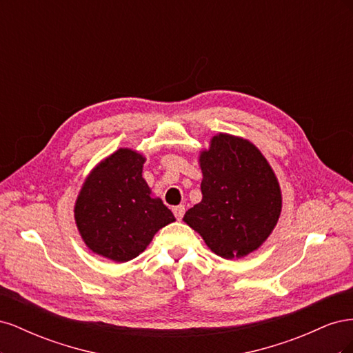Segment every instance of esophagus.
Wrapping results in <instances>:
<instances>
[{"instance_id": "obj_1", "label": "esophagus", "mask_w": 353, "mask_h": 353, "mask_svg": "<svg viewBox=\"0 0 353 353\" xmlns=\"http://www.w3.org/2000/svg\"><path fill=\"white\" fill-rule=\"evenodd\" d=\"M172 212H174L175 218H176L178 221H181V219H183V216H184V213H185V208H184L183 205H179V206H175V208L172 209Z\"/></svg>"}]
</instances>
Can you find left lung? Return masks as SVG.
<instances>
[{
  "label": "left lung",
  "instance_id": "left-lung-1",
  "mask_svg": "<svg viewBox=\"0 0 353 353\" xmlns=\"http://www.w3.org/2000/svg\"><path fill=\"white\" fill-rule=\"evenodd\" d=\"M201 201L184 215L221 258H243L270 237L281 213V190L258 147L218 134L200 153Z\"/></svg>",
  "mask_w": 353,
  "mask_h": 353
}]
</instances>
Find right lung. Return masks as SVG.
I'll return each instance as SVG.
<instances>
[{
	"instance_id": "obj_1",
	"label": "right lung",
	"mask_w": 353,
	"mask_h": 353,
	"mask_svg": "<svg viewBox=\"0 0 353 353\" xmlns=\"http://www.w3.org/2000/svg\"><path fill=\"white\" fill-rule=\"evenodd\" d=\"M145 157L131 148L105 157L95 166L74 203V221L85 244L114 262L143 253L154 234L175 216L143 178Z\"/></svg>"
}]
</instances>
